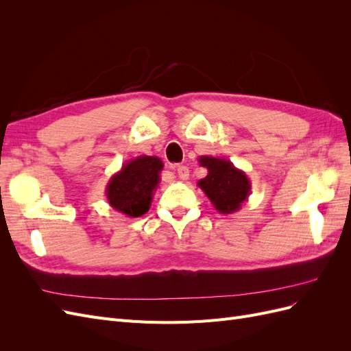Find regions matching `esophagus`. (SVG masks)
Instances as JSON below:
<instances>
[{
	"mask_svg": "<svg viewBox=\"0 0 351 351\" xmlns=\"http://www.w3.org/2000/svg\"><path fill=\"white\" fill-rule=\"evenodd\" d=\"M177 174L182 180H187L189 178V168L186 165H178L177 167Z\"/></svg>",
	"mask_w": 351,
	"mask_h": 351,
	"instance_id": "34e87169",
	"label": "esophagus"
}]
</instances>
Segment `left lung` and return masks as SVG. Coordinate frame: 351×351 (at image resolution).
<instances>
[{"mask_svg":"<svg viewBox=\"0 0 351 351\" xmlns=\"http://www.w3.org/2000/svg\"><path fill=\"white\" fill-rule=\"evenodd\" d=\"M197 161L208 169V176L199 180L197 186L219 214H234L250 195L252 184L246 173L228 159L204 155Z\"/></svg>","mask_w":351,"mask_h":351,"instance_id":"left-lung-1","label":"left lung"}]
</instances>
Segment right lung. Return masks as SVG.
Segmentation results:
<instances>
[{
	"mask_svg": "<svg viewBox=\"0 0 351 351\" xmlns=\"http://www.w3.org/2000/svg\"><path fill=\"white\" fill-rule=\"evenodd\" d=\"M164 164L158 156L141 155L123 164L107 183L105 196L111 208L127 217H142L151 208L154 192L161 182Z\"/></svg>",
	"mask_w": 351,
	"mask_h": 351,
	"instance_id": "1",
	"label": "right lung"
}]
</instances>
